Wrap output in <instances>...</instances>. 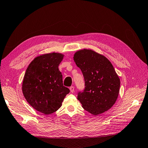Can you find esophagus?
I'll return each mask as SVG.
<instances>
[{"instance_id": "obj_1", "label": "esophagus", "mask_w": 148, "mask_h": 148, "mask_svg": "<svg viewBox=\"0 0 148 148\" xmlns=\"http://www.w3.org/2000/svg\"><path fill=\"white\" fill-rule=\"evenodd\" d=\"M70 91H71V92H73L74 91H75V88H74V86H71V87H70Z\"/></svg>"}]
</instances>
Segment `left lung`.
<instances>
[{
	"label": "left lung",
	"instance_id": "8db88e82",
	"mask_svg": "<svg viewBox=\"0 0 148 148\" xmlns=\"http://www.w3.org/2000/svg\"><path fill=\"white\" fill-rule=\"evenodd\" d=\"M73 59L84 79V89L77 98L83 109L95 115L110 109L117 101L120 85L111 62L89 49L77 52Z\"/></svg>",
	"mask_w": 148,
	"mask_h": 148
}]
</instances>
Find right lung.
Masks as SVG:
<instances>
[{
  "mask_svg": "<svg viewBox=\"0 0 148 148\" xmlns=\"http://www.w3.org/2000/svg\"><path fill=\"white\" fill-rule=\"evenodd\" d=\"M64 55L50 53L36 57L24 76L22 91L34 109L46 115L55 112L62 106L70 89L64 86L59 65Z\"/></svg>",
  "mask_w": 148,
  "mask_h": 148,
  "instance_id": "1",
  "label": "right lung"
}]
</instances>
